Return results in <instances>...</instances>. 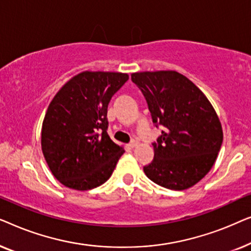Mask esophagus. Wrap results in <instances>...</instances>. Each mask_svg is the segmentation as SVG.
Wrapping results in <instances>:
<instances>
[{
  "label": "esophagus",
  "mask_w": 251,
  "mask_h": 251,
  "mask_svg": "<svg viewBox=\"0 0 251 251\" xmlns=\"http://www.w3.org/2000/svg\"><path fill=\"white\" fill-rule=\"evenodd\" d=\"M137 145H138V142L137 140H132L131 143H129V149H133V147H136Z\"/></svg>",
  "instance_id": "1"
}]
</instances>
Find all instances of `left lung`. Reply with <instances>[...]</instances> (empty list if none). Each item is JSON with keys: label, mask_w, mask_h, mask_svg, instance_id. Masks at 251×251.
Listing matches in <instances>:
<instances>
[{"label": "left lung", "mask_w": 251, "mask_h": 251, "mask_svg": "<svg viewBox=\"0 0 251 251\" xmlns=\"http://www.w3.org/2000/svg\"><path fill=\"white\" fill-rule=\"evenodd\" d=\"M153 123L162 126L154 142V159L144 173L160 186L183 191L200 181L214 166L223 130L203 92L176 71L132 73Z\"/></svg>", "instance_id": "obj_1"}]
</instances>
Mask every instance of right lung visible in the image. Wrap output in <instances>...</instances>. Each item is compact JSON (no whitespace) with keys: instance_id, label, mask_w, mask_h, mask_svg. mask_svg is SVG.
I'll return each instance as SVG.
<instances>
[{"instance_id":"right-lung-1","label":"right lung","mask_w":251,"mask_h":251,"mask_svg":"<svg viewBox=\"0 0 251 251\" xmlns=\"http://www.w3.org/2000/svg\"><path fill=\"white\" fill-rule=\"evenodd\" d=\"M128 74L85 71L65 83L44 116L41 146L51 173L66 187L104 184L125 150L107 133L108 102Z\"/></svg>"}]
</instances>
